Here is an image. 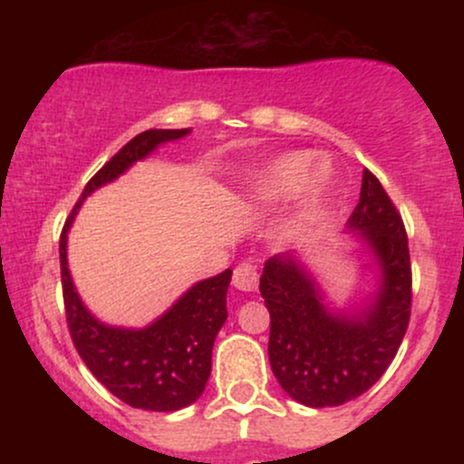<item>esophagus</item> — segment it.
Returning <instances> with one entry per match:
<instances>
[{
  "mask_svg": "<svg viewBox=\"0 0 464 464\" xmlns=\"http://www.w3.org/2000/svg\"><path fill=\"white\" fill-rule=\"evenodd\" d=\"M257 281H259V275L253 264L244 262L233 270V285H236L237 290H244V292L257 290Z\"/></svg>",
  "mask_w": 464,
  "mask_h": 464,
  "instance_id": "1",
  "label": "esophagus"
}]
</instances>
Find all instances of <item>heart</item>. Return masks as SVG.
<instances>
[{
    "label": "heart",
    "mask_w": 464,
    "mask_h": 464,
    "mask_svg": "<svg viewBox=\"0 0 464 464\" xmlns=\"http://www.w3.org/2000/svg\"><path fill=\"white\" fill-rule=\"evenodd\" d=\"M310 165H312V157L305 152H292V154H285V157L276 159V161L268 168V172H266L264 177L259 179V183L255 185L253 196L259 202H275L284 198V196L292 194V191L303 183ZM323 183H324L323 172H316L310 180H307L305 205H310V202L316 198L318 191L323 188Z\"/></svg>",
    "instance_id": "1"
}]
</instances>
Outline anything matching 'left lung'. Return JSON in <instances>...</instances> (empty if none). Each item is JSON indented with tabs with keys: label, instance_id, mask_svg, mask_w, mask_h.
Listing matches in <instances>:
<instances>
[{
	"label": "left lung",
	"instance_id": "left-lung-1",
	"mask_svg": "<svg viewBox=\"0 0 464 464\" xmlns=\"http://www.w3.org/2000/svg\"><path fill=\"white\" fill-rule=\"evenodd\" d=\"M349 228L380 266V290L360 314L329 312L316 281L292 253L270 257L259 279L270 312V366L287 395L310 408L343 406L369 391L395 360L410 323L406 227L369 169Z\"/></svg>",
	"mask_w": 464,
	"mask_h": 464
}]
</instances>
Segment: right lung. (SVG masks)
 <instances>
[{
  "label": "right lung",
  "mask_w": 464,
  "mask_h": 464,
  "mask_svg": "<svg viewBox=\"0 0 464 464\" xmlns=\"http://www.w3.org/2000/svg\"><path fill=\"white\" fill-rule=\"evenodd\" d=\"M189 129L140 132L111 157L84 185L82 196L61 233V281L67 327L78 355L95 380L117 399L150 412H174L205 391L211 375V351L227 321V290L231 270L191 285L161 318L143 329L109 327L89 314L80 301L67 268V231L73 216L92 191L115 180L135 161L148 157L165 141L180 140Z\"/></svg>",
  "instance_id": "add662e5"
}]
</instances>
